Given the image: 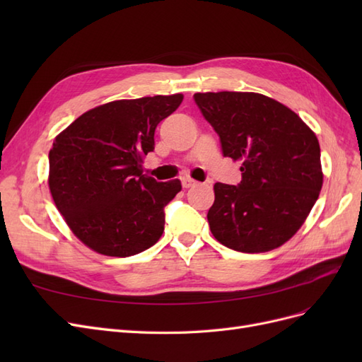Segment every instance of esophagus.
Wrapping results in <instances>:
<instances>
[{
  "label": "esophagus",
  "mask_w": 362,
  "mask_h": 362,
  "mask_svg": "<svg viewBox=\"0 0 362 362\" xmlns=\"http://www.w3.org/2000/svg\"><path fill=\"white\" fill-rule=\"evenodd\" d=\"M181 184H182L184 189H189V187H193V185L196 184V181L192 180V178H182Z\"/></svg>",
  "instance_id": "obj_1"
}]
</instances>
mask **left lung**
Here are the masks:
<instances>
[{"label":"left lung","mask_w":362,"mask_h":362,"mask_svg":"<svg viewBox=\"0 0 362 362\" xmlns=\"http://www.w3.org/2000/svg\"><path fill=\"white\" fill-rule=\"evenodd\" d=\"M193 98L221 139L223 156L242 161L240 184H214L206 214L214 238L245 254L279 247L319 198V140L298 115L269 96L206 92Z\"/></svg>","instance_id":"obj_1"}]
</instances>
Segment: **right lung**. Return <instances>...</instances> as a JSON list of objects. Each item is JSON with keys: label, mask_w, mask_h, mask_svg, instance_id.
I'll return each mask as SVG.
<instances>
[{"label": "right lung", "mask_w": 362, "mask_h": 362, "mask_svg": "<svg viewBox=\"0 0 362 362\" xmlns=\"http://www.w3.org/2000/svg\"><path fill=\"white\" fill-rule=\"evenodd\" d=\"M182 95L120 100L86 112L56 137L49 151V190L72 233L98 254L131 257L158 242L164 206L178 180L144 175L156 128Z\"/></svg>", "instance_id": "right-lung-1"}]
</instances>
